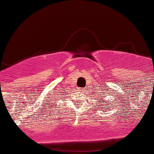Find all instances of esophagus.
<instances>
[{
	"label": "esophagus",
	"instance_id": "1",
	"mask_svg": "<svg viewBox=\"0 0 154 154\" xmlns=\"http://www.w3.org/2000/svg\"><path fill=\"white\" fill-rule=\"evenodd\" d=\"M79 91H80V92H81V93H84V89L83 88H79Z\"/></svg>",
	"mask_w": 154,
	"mask_h": 154
}]
</instances>
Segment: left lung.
Instances as JSON below:
<instances>
[{
    "mask_svg": "<svg viewBox=\"0 0 154 154\" xmlns=\"http://www.w3.org/2000/svg\"><path fill=\"white\" fill-rule=\"evenodd\" d=\"M99 100H100L101 101V102H103V104H105V103H104V102H106V100H103V99H99ZM109 102L110 103H109ZM110 102H110V101H109V100H108V102H106V103H108V104H110V105H111V106H112V104H110ZM101 104H102V103H101Z\"/></svg>",
    "mask_w": 154,
    "mask_h": 154,
    "instance_id": "left-lung-1",
    "label": "left lung"
}]
</instances>
